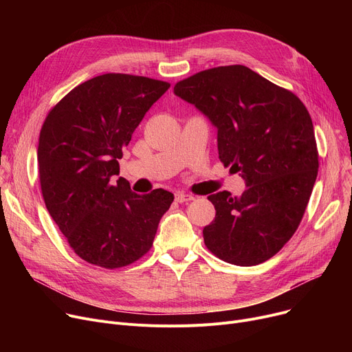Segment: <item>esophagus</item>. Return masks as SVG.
Listing matches in <instances>:
<instances>
[{
    "instance_id": "esophagus-1",
    "label": "esophagus",
    "mask_w": 352,
    "mask_h": 352,
    "mask_svg": "<svg viewBox=\"0 0 352 352\" xmlns=\"http://www.w3.org/2000/svg\"><path fill=\"white\" fill-rule=\"evenodd\" d=\"M194 197L190 195V194H184V192H178L175 194V201L177 202H188V201H192Z\"/></svg>"
}]
</instances>
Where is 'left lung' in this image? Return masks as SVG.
Returning a JSON list of instances; mask_svg holds the SVG:
<instances>
[{"mask_svg":"<svg viewBox=\"0 0 352 352\" xmlns=\"http://www.w3.org/2000/svg\"><path fill=\"white\" fill-rule=\"evenodd\" d=\"M174 94L217 128L219 160L247 186L239 197H208L215 219L202 230L207 248L234 265L270 260L297 231L318 174L305 105L244 65L201 71L177 82Z\"/></svg>","mask_w":352,"mask_h":352,"instance_id":"left-lung-1","label":"left lung"}]
</instances>
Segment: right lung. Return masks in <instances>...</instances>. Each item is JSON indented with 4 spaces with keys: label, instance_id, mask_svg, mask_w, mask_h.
Returning a JSON list of instances; mask_svg holds the SVG:
<instances>
[{
    "label": "right lung",
    "instance_id": "add662e5",
    "mask_svg": "<svg viewBox=\"0 0 352 352\" xmlns=\"http://www.w3.org/2000/svg\"><path fill=\"white\" fill-rule=\"evenodd\" d=\"M168 82L104 74L74 89L47 116L38 141L45 207L69 247L102 268L133 264L150 251L174 195L162 188L135 194L118 160Z\"/></svg>",
    "mask_w": 352,
    "mask_h": 352
}]
</instances>
